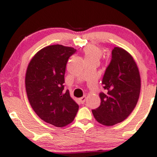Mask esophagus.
I'll return each instance as SVG.
<instances>
[{
  "instance_id": "1",
  "label": "esophagus",
  "mask_w": 157,
  "mask_h": 157,
  "mask_svg": "<svg viewBox=\"0 0 157 157\" xmlns=\"http://www.w3.org/2000/svg\"><path fill=\"white\" fill-rule=\"evenodd\" d=\"M79 100H80V101L81 103L83 104L84 102H86V96H83V97H80V98L79 99Z\"/></svg>"
}]
</instances>
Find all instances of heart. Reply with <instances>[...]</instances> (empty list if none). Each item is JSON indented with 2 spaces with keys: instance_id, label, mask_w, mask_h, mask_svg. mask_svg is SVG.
<instances>
[{
  "instance_id": "1",
  "label": "heart",
  "mask_w": 157,
  "mask_h": 157,
  "mask_svg": "<svg viewBox=\"0 0 157 157\" xmlns=\"http://www.w3.org/2000/svg\"><path fill=\"white\" fill-rule=\"evenodd\" d=\"M83 54L86 63L91 61L99 63L102 55V52L98 46L94 45H88L83 48Z\"/></svg>"
}]
</instances>
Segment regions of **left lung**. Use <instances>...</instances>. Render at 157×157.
Here are the masks:
<instances>
[{
	"label": "left lung",
	"mask_w": 157,
	"mask_h": 157,
	"mask_svg": "<svg viewBox=\"0 0 157 157\" xmlns=\"http://www.w3.org/2000/svg\"><path fill=\"white\" fill-rule=\"evenodd\" d=\"M102 83L105 93H100L101 103L97 109L92 110V113L102 125H113L130 115L140 97V72L128 52L120 47L113 48Z\"/></svg>",
	"instance_id": "1"
}]
</instances>
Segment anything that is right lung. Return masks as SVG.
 <instances>
[{
	"mask_svg": "<svg viewBox=\"0 0 157 157\" xmlns=\"http://www.w3.org/2000/svg\"><path fill=\"white\" fill-rule=\"evenodd\" d=\"M76 52L62 45L46 46L28 65L25 84L30 105L41 120L64 127L75 120L79 105L64 91V76L68 58Z\"/></svg>",
	"mask_w": 157,
	"mask_h": 157,
	"instance_id": "1",
	"label": "right lung"
}]
</instances>
